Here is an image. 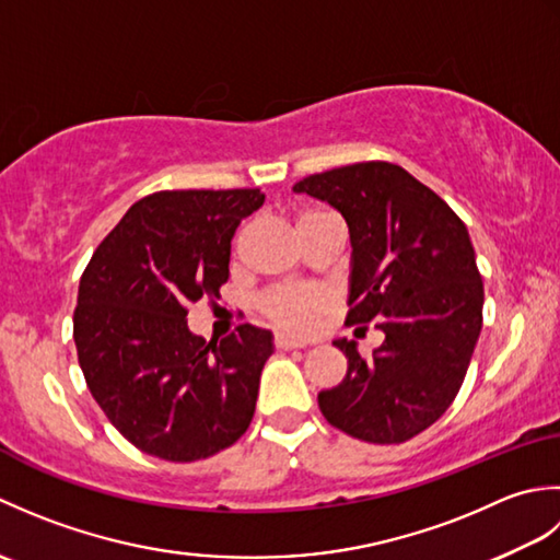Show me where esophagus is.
Returning a JSON list of instances; mask_svg holds the SVG:
<instances>
[{"instance_id":"obj_1","label":"esophagus","mask_w":560,"mask_h":560,"mask_svg":"<svg viewBox=\"0 0 560 560\" xmlns=\"http://www.w3.org/2000/svg\"><path fill=\"white\" fill-rule=\"evenodd\" d=\"M273 343H277V349H281V351L303 349V347H305L303 339H295V337H289V335H277V339H273Z\"/></svg>"}]
</instances>
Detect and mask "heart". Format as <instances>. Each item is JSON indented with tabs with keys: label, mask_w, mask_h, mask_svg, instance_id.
<instances>
[{
	"label": "heart",
	"mask_w": 560,
	"mask_h": 560,
	"mask_svg": "<svg viewBox=\"0 0 560 560\" xmlns=\"http://www.w3.org/2000/svg\"><path fill=\"white\" fill-rule=\"evenodd\" d=\"M323 211H307L303 217ZM331 293L323 287H283L271 291L265 301H261V311H265L273 323L293 329V331H307L317 325L331 307Z\"/></svg>",
	"instance_id": "obj_1"
}]
</instances>
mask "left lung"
<instances>
[{
	"label": "left lung",
	"mask_w": 560,
	"mask_h": 560,
	"mask_svg": "<svg viewBox=\"0 0 560 560\" xmlns=\"http://www.w3.org/2000/svg\"><path fill=\"white\" fill-rule=\"evenodd\" d=\"M293 192L327 201L347 221V325L377 323L385 335L371 359L355 341H331L349 368L319 392V411L365 443H404L447 411L479 341L483 283L467 225L385 161L307 175Z\"/></svg>",
	"instance_id": "8db88e82"
}]
</instances>
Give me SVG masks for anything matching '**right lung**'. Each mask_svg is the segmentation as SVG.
Returning a JSON list of instances; mask_svg holds the SVG:
<instances>
[{"instance_id": "add662e5", "label": "right lung", "mask_w": 560, "mask_h": 560, "mask_svg": "<svg viewBox=\"0 0 560 560\" xmlns=\"http://www.w3.org/2000/svg\"><path fill=\"white\" fill-rule=\"evenodd\" d=\"M259 189H177L139 199L79 283L74 343L93 399L129 443L168 462L231 447L253 421L271 331L205 341L187 305L219 299L231 237Z\"/></svg>"}]
</instances>
